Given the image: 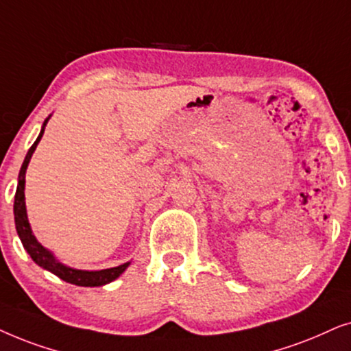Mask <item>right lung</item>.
<instances>
[{"label": "right lung", "instance_id": "1", "mask_svg": "<svg viewBox=\"0 0 351 351\" xmlns=\"http://www.w3.org/2000/svg\"><path fill=\"white\" fill-rule=\"evenodd\" d=\"M46 123H48V119L45 120L38 139H36L34 146H32L29 149V152H27L25 160L22 163L21 173H19V184L16 191V197H14V219H16L17 234L21 237L22 245L25 247V250L29 252V255L32 256V260H34L35 263H38L41 268L51 271V273L62 279V281L75 284V286H82V287L104 286V284H109L114 281V279L119 278L120 274L128 268L130 263H123L120 266H115V268L102 269V271H82V269L67 268V266L60 265L58 260H54V256L51 255L38 241H36V237L34 234H32L29 219H27L25 195H23V188H25V170L32 158V154H34V151L36 149V144L40 143L41 136H43Z\"/></svg>", "mask_w": 351, "mask_h": 351}]
</instances>
